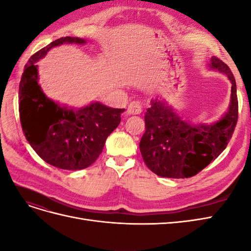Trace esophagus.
Instances as JSON below:
<instances>
[{
    "mask_svg": "<svg viewBox=\"0 0 251 251\" xmlns=\"http://www.w3.org/2000/svg\"><path fill=\"white\" fill-rule=\"evenodd\" d=\"M142 112V105L139 101H131L127 105L126 109V114L127 115H138Z\"/></svg>",
    "mask_w": 251,
    "mask_h": 251,
    "instance_id": "34e87169",
    "label": "esophagus"
}]
</instances>
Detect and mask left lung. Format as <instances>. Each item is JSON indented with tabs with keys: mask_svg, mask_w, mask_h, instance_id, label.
Segmentation results:
<instances>
[{
	"mask_svg": "<svg viewBox=\"0 0 251 251\" xmlns=\"http://www.w3.org/2000/svg\"><path fill=\"white\" fill-rule=\"evenodd\" d=\"M210 68L223 72L231 81L229 109L210 126L192 125L181 119L169 105L151 100L147 110L146 133L140 140V151L148 168L160 177L189 178L222 153L231 139L238 121V96L235 79L229 67L212 56Z\"/></svg>",
	"mask_w": 251,
	"mask_h": 251,
	"instance_id": "obj_1",
	"label": "left lung"
}]
</instances>
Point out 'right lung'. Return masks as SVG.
Returning <instances> with one entry per match:
<instances>
[{
	"label": "right lung",
	"instance_id": "add662e5",
	"mask_svg": "<svg viewBox=\"0 0 251 251\" xmlns=\"http://www.w3.org/2000/svg\"><path fill=\"white\" fill-rule=\"evenodd\" d=\"M64 43L85 44L78 37H60L37 51L25 66L19 88L21 126L27 141L44 161L62 170L90 166L101 154L108 136L120 124L125 109L94 102L79 110L62 108L39 85L37 60Z\"/></svg>",
	"mask_w": 251,
	"mask_h": 251
}]
</instances>
